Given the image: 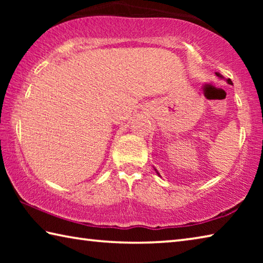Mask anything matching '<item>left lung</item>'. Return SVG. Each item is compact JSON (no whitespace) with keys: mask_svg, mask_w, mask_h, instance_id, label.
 I'll return each mask as SVG.
<instances>
[{"mask_svg":"<svg viewBox=\"0 0 263 263\" xmlns=\"http://www.w3.org/2000/svg\"><path fill=\"white\" fill-rule=\"evenodd\" d=\"M216 75H217V78H218V79H222V75H221V74H220L219 72H216ZM226 82H228L229 84H233V83H232V81H231V79H226ZM154 171H155V172H157V174H158V175L160 176V174H159V172L157 171V169H155V168H154ZM160 177H161V176H160Z\"/></svg>","mask_w":263,"mask_h":263,"instance_id":"1","label":"left lung"}]
</instances>
